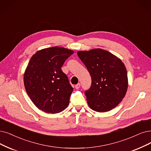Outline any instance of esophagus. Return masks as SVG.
I'll return each instance as SVG.
<instances>
[{
    "instance_id": "esophagus-1",
    "label": "esophagus",
    "mask_w": 151,
    "mask_h": 151,
    "mask_svg": "<svg viewBox=\"0 0 151 151\" xmlns=\"http://www.w3.org/2000/svg\"><path fill=\"white\" fill-rule=\"evenodd\" d=\"M80 87H81V84H80L79 83H77V85H76V86H75V87H76V89H79V88H80Z\"/></svg>"
}]
</instances>
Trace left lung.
<instances>
[{
	"instance_id": "1",
	"label": "left lung",
	"mask_w": 151,
	"mask_h": 151,
	"mask_svg": "<svg viewBox=\"0 0 151 151\" xmlns=\"http://www.w3.org/2000/svg\"><path fill=\"white\" fill-rule=\"evenodd\" d=\"M77 55L85 64L92 78L90 88L86 91L87 104L98 112L115 108L127 92V70L119 58L106 50L79 51Z\"/></svg>"
}]
</instances>
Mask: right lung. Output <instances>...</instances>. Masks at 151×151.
I'll list each match as a JSON object with an SVG mask.
<instances>
[{
    "label": "right lung",
    "mask_w": 151,
    "mask_h": 151,
    "mask_svg": "<svg viewBox=\"0 0 151 151\" xmlns=\"http://www.w3.org/2000/svg\"><path fill=\"white\" fill-rule=\"evenodd\" d=\"M73 53L67 48L55 46L38 51L30 59L24 73V86L38 109L57 113L68 106L73 88L61 67Z\"/></svg>",
    "instance_id": "1"
}]
</instances>
